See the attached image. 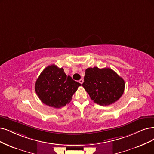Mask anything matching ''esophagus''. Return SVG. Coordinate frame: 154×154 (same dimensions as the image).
<instances>
[{
  "label": "esophagus",
  "instance_id": "obj_1",
  "mask_svg": "<svg viewBox=\"0 0 154 154\" xmlns=\"http://www.w3.org/2000/svg\"><path fill=\"white\" fill-rule=\"evenodd\" d=\"M83 81H83V79H80V80H79V83H81V84H82L83 83Z\"/></svg>",
  "mask_w": 154,
  "mask_h": 154
}]
</instances>
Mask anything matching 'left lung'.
<instances>
[{"mask_svg":"<svg viewBox=\"0 0 154 154\" xmlns=\"http://www.w3.org/2000/svg\"><path fill=\"white\" fill-rule=\"evenodd\" d=\"M82 86L94 103L108 106L115 103L124 93V79L109 68H88Z\"/></svg>","mask_w":154,"mask_h":154,"instance_id":"8db88e82","label":"left lung"}]
</instances>
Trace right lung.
<instances>
[{
    "label": "right lung",
    "mask_w": 154,
    "mask_h": 154,
    "mask_svg": "<svg viewBox=\"0 0 154 154\" xmlns=\"http://www.w3.org/2000/svg\"><path fill=\"white\" fill-rule=\"evenodd\" d=\"M80 83L66 75L63 68L55 65L47 66L35 84V92L43 103L56 109L69 103Z\"/></svg>",
    "instance_id": "right-lung-1"
}]
</instances>
